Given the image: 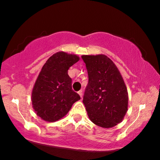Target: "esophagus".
I'll return each instance as SVG.
<instances>
[{"mask_svg": "<svg viewBox=\"0 0 160 160\" xmlns=\"http://www.w3.org/2000/svg\"><path fill=\"white\" fill-rule=\"evenodd\" d=\"M78 94L80 95V96L82 98V90H80V91H79V92H78Z\"/></svg>", "mask_w": 160, "mask_h": 160, "instance_id": "esophagus-1", "label": "esophagus"}]
</instances>
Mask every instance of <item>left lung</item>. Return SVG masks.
<instances>
[{"mask_svg": "<svg viewBox=\"0 0 160 160\" xmlns=\"http://www.w3.org/2000/svg\"><path fill=\"white\" fill-rule=\"evenodd\" d=\"M89 82L83 95L88 117L102 128L123 120L128 110V91L120 71L105 55H83Z\"/></svg>", "mask_w": 160, "mask_h": 160, "instance_id": "1", "label": "left lung"}]
</instances>
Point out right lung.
<instances>
[{
    "mask_svg": "<svg viewBox=\"0 0 160 160\" xmlns=\"http://www.w3.org/2000/svg\"><path fill=\"white\" fill-rule=\"evenodd\" d=\"M79 56L58 52L43 65L32 89V106L37 115L47 122H56L68 113L73 104L80 99L73 91L69 68Z\"/></svg>",
    "mask_w": 160,
    "mask_h": 160,
    "instance_id": "1",
    "label": "right lung"
}]
</instances>
